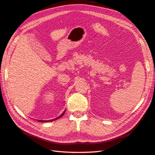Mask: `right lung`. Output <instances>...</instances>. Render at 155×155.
Returning <instances> with one entry per match:
<instances>
[{
  "label": "right lung",
  "mask_w": 155,
  "mask_h": 155,
  "mask_svg": "<svg viewBox=\"0 0 155 155\" xmlns=\"http://www.w3.org/2000/svg\"><path fill=\"white\" fill-rule=\"evenodd\" d=\"M64 113H65V110H64V111L63 112V113L60 115V116H59V117H56V118H55V119H53V120H38L39 122H51V121H54V120H58V119H59V118H60L64 114Z\"/></svg>",
  "instance_id": "add662e5"
}]
</instances>
